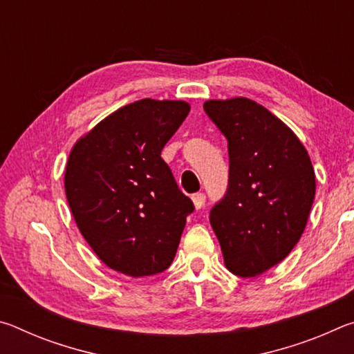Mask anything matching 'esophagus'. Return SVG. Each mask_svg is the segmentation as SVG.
Returning a JSON list of instances; mask_svg holds the SVG:
<instances>
[{"mask_svg":"<svg viewBox=\"0 0 354 354\" xmlns=\"http://www.w3.org/2000/svg\"><path fill=\"white\" fill-rule=\"evenodd\" d=\"M192 201H194V205H195L196 209H201L206 203V195L201 194V192H196V194L192 195Z\"/></svg>","mask_w":354,"mask_h":354,"instance_id":"obj_1","label":"esophagus"}]
</instances>
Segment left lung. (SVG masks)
Instances as JSON below:
<instances>
[{
  "mask_svg": "<svg viewBox=\"0 0 354 354\" xmlns=\"http://www.w3.org/2000/svg\"><path fill=\"white\" fill-rule=\"evenodd\" d=\"M205 112L227 140L230 178L209 221L227 270L253 278L277 266L301 237L315 175L298 137L248 98L211 100Z\"/></svg>",
  "mask_w": 354,
  "mask_h": 354,
  "instance_id": "1",
  "label": "left lung"
}]
</instances>
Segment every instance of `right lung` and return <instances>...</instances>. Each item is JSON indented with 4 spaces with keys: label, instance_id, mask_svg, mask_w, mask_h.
Listing matches in <instances>:
<instances>
[{
    "label": "right lung",
    "instance_id": "right-lung-1",
    "mask_svg": "<svg viewBox=\"0 0 354 354\" xmlns=\"http://www.w3.org/2000/svg\"><path fill=\"white\" fill-rule=\"evenodd\" d=\"M184 101L140 100L71 149L65 194L81 234L107 267L149 277L170 267L194 203L160 158L187 117Z\"/></svg>",
    "mask_w": 354,
    "mask_h": 354
}]
</instances>
